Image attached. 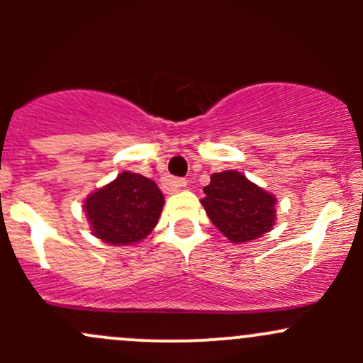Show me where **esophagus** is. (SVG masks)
I'll use <instances>...</instances> for the list:
<instances>
[{"label":"esophagus","instance_id":"1","mask_svg":"<svg viewBox=\"0 0 363 363\" xmlns=\"http://www.w3.org/2000/svg\"><path fill=\"white\" fill-rule=\"evenodd\" d=\"M186 179L182 177H167L164 179V188L168 189V191H177V189L181 188H186Z\"/></svg>","mask_w":363,"mask_h":363}]
</instances>
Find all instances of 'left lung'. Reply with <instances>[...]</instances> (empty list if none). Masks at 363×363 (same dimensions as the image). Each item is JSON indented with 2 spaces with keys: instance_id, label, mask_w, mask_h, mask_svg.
<instances>
[{
  "instance_id": "1",
  "label": "left lung",
  "mask_w": 363,
  "mask_h": 363,
  "mask_svg": "<svg viewBox=\"0 0 363 363\" xmlns=\"http://www.w3.org/2000/svg\"><path fill=\"white\" fill-rule=\"evenodd\" d=\"M202 205L216 228L232 242H247L274 226L276 199L237 170L211 175Z\"/></svg>"
}]
</instances>
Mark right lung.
I'll return each mask as SVG.
<instances>
[{
	"label": "right lung",
	"instance_id": "right-lung-1",
	"mask_svg": "<svg viewBox=\"0 0 363 363\" xmlns=\"http://www.w3.org/2000/svg\"><path fill=\"white\" fill-rule=\"evenodd\" d=\"M163 203V193L155 181L123 172L111 184L87 196L84 208L98 239L126 246L151 233Z\"/></svg>",
	"mask_w": 363,
	"mask_h": 363
}]
</instances>
